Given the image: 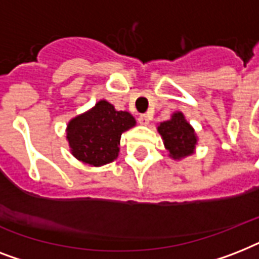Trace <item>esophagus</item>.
<instances>
[{"mask_svg":"<svg viewBox=\"0 0 259 259\" xmlns=\"http://www.w3.org/2000/svg\"><path fill=\"white\" fill-rule=\"evenodd\" d=\"M149 115H146V114H141L140 117H138V122H140V125H149Z\"/></svg>","mask_w":259,"mask_h":259,"instance_id":"1","label":"esophagus"}]
</instances>
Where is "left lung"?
<instances>
[{"label":"left lung","instance_id":"1","mask_svg":"<svg viewBox=\"0 0 259 259\" xmlns=\"http://www.w3.org/2000/svg\"><path fill=\"white\" fill-rule=\"evenodd\" d=\"M157 132L169 153L168 156L173 160H181L195 153L197 136L181 111L173 113L168 121L160 122Z\"/></svg>","mask_w":259,"mask_h":259}]
</instances>
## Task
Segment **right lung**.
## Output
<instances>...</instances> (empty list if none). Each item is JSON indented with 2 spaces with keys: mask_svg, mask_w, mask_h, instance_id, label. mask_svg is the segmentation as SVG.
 <instances>
[{
  "mask_svg": "<svg viewBox=\"0 0 259 259\" xmlns=\"http://www.w3.org/2000/svg\"><path fill=\"white\" fill-rule=\"evenodd\" d=\"M133 126L136 119L132 114L118 111L106 99H101L68 122L66 133L71 154L90 166L113 162L119 154L122 133Z\"/></svg>",
  "mask_w": 259,
  "mask_h": 259,
  "instance_id": "obj_1",
  "label": "right lung"
}]
</instances>
